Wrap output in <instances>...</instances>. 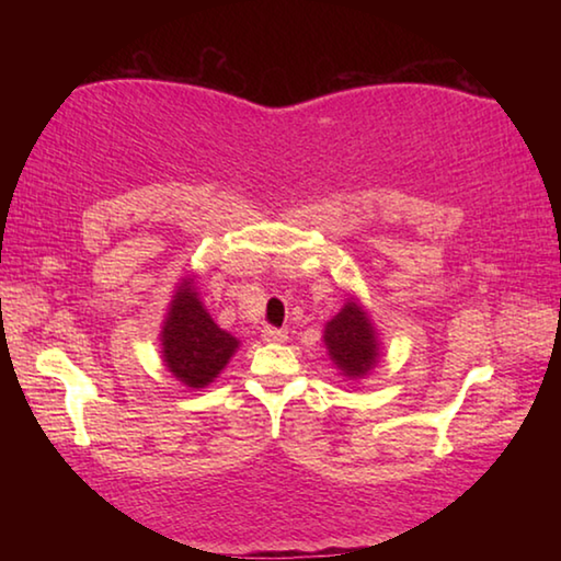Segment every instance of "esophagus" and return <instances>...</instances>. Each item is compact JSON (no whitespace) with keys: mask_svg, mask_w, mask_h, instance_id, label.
Returning a JSON list of instances; mask_svg holds the SVG:
<instances>
[{"mask_svg":"<svg viewBox=\"0 0 561 561\" xmlns=\"http://www.w3.org/2000/svg\"><path fill=\"white\" fill-rule=\"evenodd\" d=\"M262 339L267 341V344H282V341H287V329L264 327V329H262Z\"/></svg>","mask_w":561,"mask_h":561,"instance_id":"esophagus-1","label":"esophagus"}]
</instances>
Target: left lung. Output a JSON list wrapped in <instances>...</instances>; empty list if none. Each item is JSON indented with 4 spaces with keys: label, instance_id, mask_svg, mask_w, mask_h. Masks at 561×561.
Returning a JSON list of instances; mask_svg holds the SVG:
<instances>
[{
    "label": "left lung",
    "instance_id": "1",
    "mask_svg": "<svg viewBox=\"0 0 561 561\" xmlns=\"http://www.w3.org/2000/svg\"><path fill=\"white\" fill-rule=\"evenodd\" d=\"M324 341L331 358L346 376H364L376 364L374 327L356 301H348L329 321Z\"/></svg>",
    "mask_w": 561,
    "mask_h": 561
}]
</instances>
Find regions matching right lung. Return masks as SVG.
Listing matches in <instances>:
<instances>
[{
  "label": "right lung",
  "mask_w": 561,
  "mask_h": 561,
  "mask_svg": "<svg viewBox=\"0 0 561 561\" xmlns=\"http://www.w3.org/2000/svg\"><path fill=\"white\" fill-rule=\"evenodd\" d=\"M234 348L237 339L215 324L185 282L163 327V354L170 371L183 383L203 388L222 371Z\"/></svg>",
  "instance_id": "add662e5"
}]
</instances>
